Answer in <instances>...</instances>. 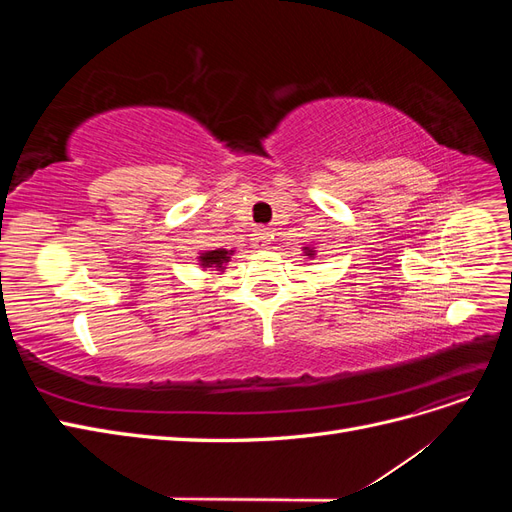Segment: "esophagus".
<instances>
[{
  "label": "esophagus",
  "instance_id": "1",
  "mask_svg": "<svg viewBox=\"0 0 512 512\" xmlns=\"http://www.w3.org/2000/svg\"><path fill=\"white\" fill-rule=\"evenodd\" d=\"M269 241H271V232L267 228H258L252 235V245L258 247V250H265Z\"/></svg>",
  "mask_w": 512,
  "mask_h": 512
}]
</instances>
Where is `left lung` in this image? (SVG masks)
Listing matches in <instances>:
<instances>
[{
	"label": "left lung",
	"instance_id": "8db88e82",
	"mask_svg": "<svg viewBox=\"0 0 512 512\" xmlns=\"http://www.w3.org/2000/svg\"><path fill=\"white\" fill-rule=\"evenodd\" d=\"M309 252H312V250H309ZM307 256H312V254H307Z\"/></svg>",
	"mask_w": 512,
	"mask_h": 512
}]
</instances>
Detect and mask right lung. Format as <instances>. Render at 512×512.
<instances>
[{
    "label": "right lung",
    "instance_id": "1",
    "mask_svg": "<svg viewBox=\"0 0 512 512\" xmlns=\"http://www.w3.org/2000/svg\"><path fill=\"white\" fill-rule=\"evenodd\" d=\"M230 252L228 250H211L205 252L200 256V262H203V267H215V269H222L224 262H228Z\"/></svg>",
    "mask_w": 512,
    "mask_h": 512
}]
</instances>
